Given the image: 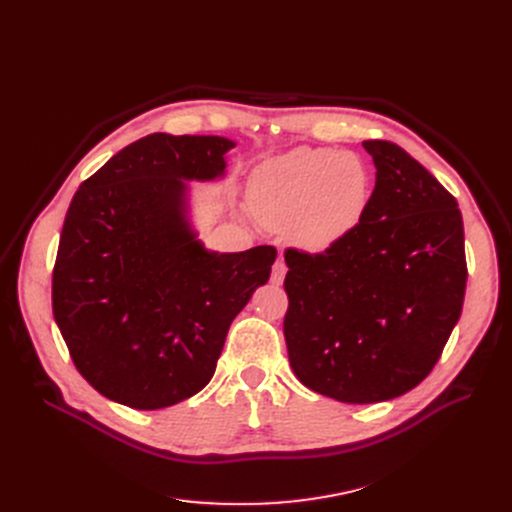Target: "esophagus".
I'll list each match as a JSON object with an SVG mask.
<instances>
[{
    "label": "esophagus",
    "instance_id": "obj_1",
    "mask_svg": "<svg viewBox=\"0 0 512 512\" xmlns=\"http://www.w3.org/2000/svg\"><path fill=\"white\" fill-rule=\"evenodd\" d=\"M286 272H288L286 263H284L282 259H278V261L274 263V267H272V284L280 286V284L284 282V278H286Z\"/></svg>",
    "mask_w": 512,
    "mask_h": 512
}]
</instances>
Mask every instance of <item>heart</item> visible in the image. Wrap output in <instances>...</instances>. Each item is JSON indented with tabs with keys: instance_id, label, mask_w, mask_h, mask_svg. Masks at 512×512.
Segmentation results:
<instances>
[{
	"instance_id": "1",
	"label": "heart",
	"mask_w": 512,
	"mask_h": 512,
	"mask_svg": "<svg viewBox=\"0 0 512 512\" xmlns=\"http://www.w3.org/2000/svg\"><path fill=\"white\" fill-rule=\"evenodd\" d=\"M371 201V172L348 151L299 147L267 159L249 180L259 224L290 232L299 247L326 251L353 232Z\"/></svg>"
}]
</instances>
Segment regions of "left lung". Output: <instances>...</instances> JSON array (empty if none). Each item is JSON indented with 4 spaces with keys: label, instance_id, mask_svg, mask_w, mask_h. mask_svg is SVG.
<instances>
[{
    "label": "left lung",
    "instance_id": "obj_1",
    "mask_svg": "<svg viewBox=\"0 0 512 512\" xmlns=\"http://www.w3.org/2000/svg\"><path fill=\"white\" fill-rule=\"evenodd\" d=\"M363 147L375 188L359 226L324 253H284L290 367L309 390L351 405L396 398L427 378L467 284L456 199L398 145Z\"/></svg>",
    "mask_w": 512,
    "mask_h": 512
}]
</instances>
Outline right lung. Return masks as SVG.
<instances>
[{
    "mask_svg": "<svg viewBox=\"0 0 512 512\" xmlns=\"http://www.w3.org/2000/svg\"><path fill=\"white\" fill-rule=\"evenodd\" d=\"M236 143L149 134L76 191L53 267V317L80 375L139 411L172 407L213 378L232 319L270 280L274 247L207 251L184 180H215Z\"/></svg>",
    "mask_w": 512,
    "mask_h": 512,
    "instance_id": "1",
    "label": "right lung"
}]
</instances>
